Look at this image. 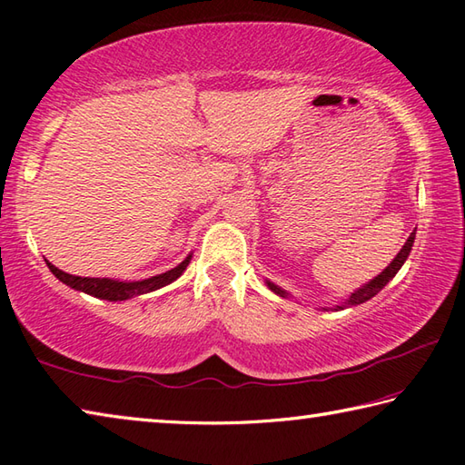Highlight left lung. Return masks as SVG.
<instances>
[{
  "instance_id": "left-lung-1",
  "label": "left lung",
  "mask_w": 465,
  "mask_h": 465,
  "mask_svg": "<svg viewBox=\"0 0 465 465\" xmlns=\"http://www.w3.org/2000/svg\"><path fill=\"white\" fill-rule=\"evenodd\" d=\"M415 232L417 230H413L411 232V235H409L407 238V242H405V245L401 248V252L397 253V256L393 258V262L389 263V266L381 272V274H377L375 278L372 280H369L365 286H361V288H357L354 290V292H351V296L344 300V302H341V304H334V311H344V308H349V306H357V304H362V302H367V300H371L372 296L375 294H379L381 290H383L391 280L395 278V274L399 270H401V266L405 263V260L409 258V253H411V248H413V242H415ZM266 284H268V288L272 290V292L274 294H278V296H282V298H290V294L286 292L284 288H280V286H276L274 282H270V280H266ZM322 311H329V308H322Z\"/></svg>"
}]
</instances>
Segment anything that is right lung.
I'll list each match as a JSON object with an SVG mask.
<instances>
[{
    "label": "right lung",
    "instance_id": "1",
    "mask_svg": "<svg viewBox=\"0 0 465 465\" xmlns=\"http://www.w3.org/2000/svg\"><path fill=\"white\" fill-rule=\"evenodd\" d=\"M191 258H193V253H189V256L181 262L179 266L163 272V274L151 276L147 280H136V282L116 280V278L72 276V274H66V272L58 270L56 266H52L50 262H45V263H48V268L54 276H56L60 282H64L66 286L78 290V292H84V294H90V296L100 298V300H108V302H121V300H129L134 296L154 292V290H159L163 286L171 284V282H175L187 270Z\"/></svg>",
    "mask_w": 465,
    "mask_h": 465
}]
</instances>
